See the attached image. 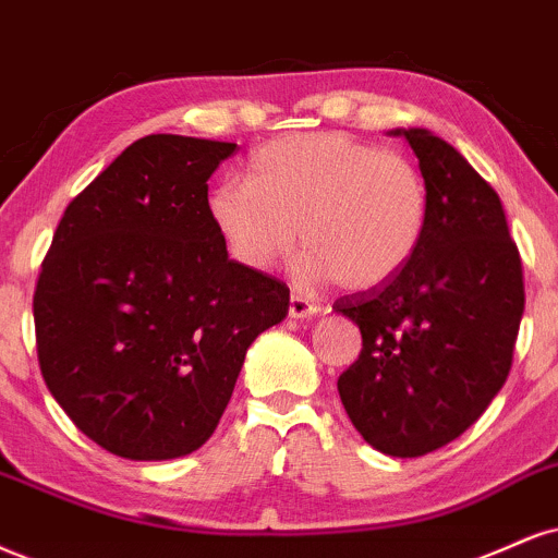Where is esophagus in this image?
<instances>
[{
  "label": "esophagus",
  "mask_w": 558,
  "mask_h": 558,
  "mask_svg": "<svg viewBox=\"0 0 558 558\" xmlns=\"http://www.w3.org/2000/svg\"><path fill=\"white\" fill-rule=\"evenodd\" d=\"M314 314H319V306L312 304L306 296H301V293H291V306H288V317L291 319H306V317H314Z\"/></svg>",
  "instance_id": "1"
}]
</instances>
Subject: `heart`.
Segmentation results:
<instances>
[{"label":"heart","instance_id":"b5f03b06","mask_svg":"<svg viewBox=\"0 0 558 558\" xmlns=\"http://www.w3.org/2000/svg\"><path fill=\"white\" fill-rule=\"evenodd\" d=\"M207 210L228 254L272 270L296 244L306 283L372 291L405 270L428 226L424 173L402 153L343 132H304L257 147L246 181H220Z\"/></svg>","mask_w":558,"mask_h":558}]
</instances>
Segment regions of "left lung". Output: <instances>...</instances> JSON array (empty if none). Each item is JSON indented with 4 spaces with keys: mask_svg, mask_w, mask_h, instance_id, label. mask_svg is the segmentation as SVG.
Segmentation results:
<instances>
[{
    "mask_svg": "<svg viewBox=\"0 0 558 558\" xmlns=\"http://www.w3.org/2000/svg\"><path fill=\"white\" fill-rule=\"evenodd\" d=\"M389 134L405 137L418 158L428 226L398 278L335 301L364 340L338 392L374 449L421 458L471 428L505 387L525 286L492 184L434 132Z\"/></svg>",
    "mask_w": 558,
    "mask_h": 558,
    "instance_id": "1",
    "label": "left lung"
}]
</instances>
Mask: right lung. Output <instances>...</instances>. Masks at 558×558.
<instances>
[{
    "label": "right lung",
    "mask_w": 558,
    "mask_h": 558,
    "mask_svg": "<svg viewBox=\"0 0 558 558\" xmlns=\"http://www.w3.org/2000/svg\"><path fill=\"white\" fill-rule=\"evenodd\" d=\"M236 143L147 134L66 205L33 296L38 364L87 439L173 460L210 439L288 286L228 259L207 179Z\"/></svg>",
    "instance_id": "add662e5"
}]
</instances>
